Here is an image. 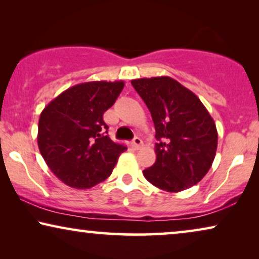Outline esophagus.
Here are the masks:
<instances>
[{
  "label": "esophagus",
  "instance_id": "1",
  "mask_svg": "<svg viewBox=\"0 0 259 259\" xmlns=\"http://www.w3.org/2000/svg\"><path fill=\"white\" fill-rule=\"evenodd\" d=\"M132 147L134 148V150H140L141 147H143V140L140 139V138H134L133 141H132Z\"/></svg>",
  "mask_w": 259,
  "mask_h": 259
}]
</instances>
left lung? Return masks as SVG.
Masks as SVG:
<instances>
[{
  "label": "left lung",
  "instance_id": "left-lung-1",
  "mask_svg": "<svg viewBox=\"0 0 259 259\" xmlns=\"http://www.w3.org/2000/svg\"><path fill=\"white\" fill-rule=\"evenodd\" d=\"M154 122L153 166L144 177L158 189L180 192L204 178L214 160L218 133L210 113L193 92L168 76L131 81Z\"/></svg>",
  "mask_w": 259,
  "mask_h": 259
}]
</instances>
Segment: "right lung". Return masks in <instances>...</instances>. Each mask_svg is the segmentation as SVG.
Segmentation results:
<instances>
[{"label":"right lung","instance_id":"right-lung-1","mask_svg":"<svg viewBox=\"0 0 259 259\" xmlns=\"http://www.w3.org/2000/svg\"><path fill=\"white\" fill-rule=\"evenodd\" d=\"M123 81H91L62 92L38 120L37 145L52 172L73 189H90L111 176L127 150L102 133L104 113L114 105Z\"/></svg>","mask_w":259,"mask_h":259}]
</instances>
